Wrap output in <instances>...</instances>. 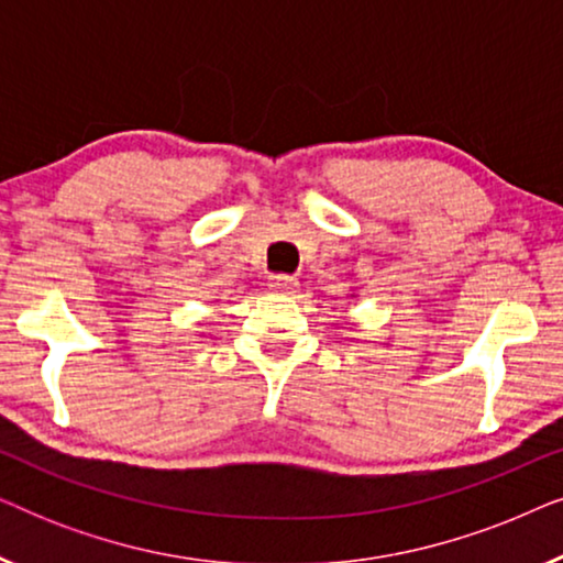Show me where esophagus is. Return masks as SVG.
<instances>
[{
    "label": "esophagus",
    "mask_w": 563,
    "mask_h": 563,
    "mask_svg": "<svg viewBox=\"0 0 563 563\" xmlns=\"http://www.w3.org/2000/svg\"><path fill=\"white\" fill-rule=\"evenodd\" d=\"M268 287H272V291H276V295H295L297 279H291V276H272Z\"/></svg>",
    "instance_id": "esophagus-1"
}]
</instances>
